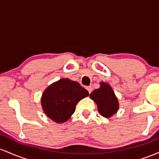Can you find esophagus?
Returning <instances> with one entry per match:
<instances>
[{
    "mask_svg": "<svg viewBox=\"0 0 159 159\" xmlns=\"http://www.w3.org/2000/svg\"><path fill=\"white\" fill-rule=\"evenodd\" d=\"M87 91H88V93H91V92H92V90H93V89H92V87H90V86H89V87H87Z\"/></svg>",
    "mask_w": 159,
    "mask_h": 159,
    "instance_id": "obj_1",
    "label": "esophagus"
}]
</instances>
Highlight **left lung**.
I'll return each instance as SVG.
<instances>
[{"label": "left lung", "mask_w": 159, "mask_h": 159, "mask_svg": "<svg viewBox=\"0 0 159 159\" xmlns=\"http://www.w3.org/2000/svg\"><path fill=\"white\" fill-rule=\"evenodd\" d=\"M90 97L96 103L98 112L104 117H111L119 109L117 98L107 83L101 82L99 88L93 91Z\"/></svg>", "instance_id": "left-lung-1"}]
</instances>
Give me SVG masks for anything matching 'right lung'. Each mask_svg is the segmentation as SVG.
Listing matches in <instances>:
<instances>
[{
	"mask_svg": "<svg viewBox=\"0 0 159 159\" xmlns=\"http://www.w3.org/2000/svg\"><path fill=\"white\" fill-rule=\"evenodd\" d=\"M88 96V91L78 82L62 78L45 89L41 98L42 107L50 119L63 123L74 114L78 102Z\"/></svg>",
	"mask_w": 159,
	"mask_h": 159,
	"instance_id": "obj_1",
	"label": "right lung"
}]
</instances>
